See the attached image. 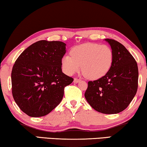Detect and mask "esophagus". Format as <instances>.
<instances>
[{
    "instance_id": "34e87169",
    "label": "esophagus",
    "mask_w": 147,
    "mask_h": 147,
    "mask_svg": "<svg viewBox=\"0 0 147 147\" xmlns=\"http://www.w3.org/2000/svg\"><path fill=\"white\" fill-rule=\"evenodd\" d=\"M80 82V79H78V78H74V83H78V82Z\"/></svg>"
}]
</instances>
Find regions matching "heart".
I'll return each mask as SVG.
<instances>
[{"label": "heart", "mask_w": 147, "mask_h": 147, "mask_svg": "<svg viewBox=\"0 0 147 147\" xmlns=\"http://www.w3.org/2000/svg\"><path fill=\"white\" fill-rule=\"evenodd\" d=\"M71 55L63 57L61 65L63 71L73 75L80 70L86 78L97 80L108 73L112 65L113 53L107 45L86 43L74 47Z\"/></svg>", "instance_id": "b5f03b06"}]
</instances>
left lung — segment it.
<instances>
[{
    "label": "left lung",
    "instance_id": "obj_1",
    "mask_svg": "<svg viewBox=\"0 0 147 147\" xmlns=\"http://www.w3.org/2000/svg\"><path fill=\"white\" fill-rule=\"evenodd\" d=\"M104 40L113 51L112 65L102 78L89 81L84 96L98 112L115 114L127 108L136 94L139 71L134 57L121 43L111 39Z\"/></svg>",
    "mask_w": 147,
    "mask_h": 147
}]
</instances>
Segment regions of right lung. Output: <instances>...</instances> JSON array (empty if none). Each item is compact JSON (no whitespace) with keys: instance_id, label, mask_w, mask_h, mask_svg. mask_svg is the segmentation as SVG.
Listing matches in <instances>:
<instances>
[{"instance_id":"obj_1","label":"right lung","mask_w":147,"mask_h":147,"mask_svg":"<svg viewBox=\"0 0 147 147\" xmlns=\"http://www.w3.org/2000/svg\"><path fill=\"white\" fill-rule=\"evenodd\" d=\"M65 53L66 44L62 41L41 40L17 59L11 74L12 96L26 114L42 117L60 104L65 87L73 81L62 72Z\"/></svg>"}]
</instances>
